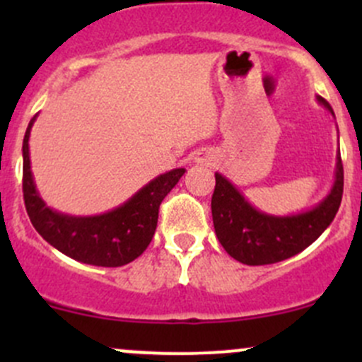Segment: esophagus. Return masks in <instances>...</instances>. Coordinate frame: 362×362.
Here are the masks:
<instances>
[{"label":"esophagus","instance_id":"1","mask_svg":"<svg viewBox=\"0 0 362 362\" xmlns=\"http://www.w3.org/2000/svg\"><path fill=\"white\" fill-rule=\"evenodd\" d=\"M196 160H198L199 164H211V159L210 158H198Z\"/></svg>","mask_w":362,"mask_h":362}]
</instances>
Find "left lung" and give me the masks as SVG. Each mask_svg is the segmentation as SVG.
Listing matches in <instances>:
<instances>
[{"label":"left lung","instance_id":"1","mask_svg":"<svg viewBox=\"0 0 362 362\" xmlns=\"http://www.w3.org/2000/svg\"><path fill=\"white\" fill-rule=\"evenodd\" d=\"M317 101L334 117L322 96ZM343 196V164L337 154L334 182L322 202L291 215H272L257 210L231 180L215 173L211 217L215 235L224 250L249 266L280 262L312 245L333 222Z\"/></svg>","mask_w":362,"mask_h":362}]
</instances>
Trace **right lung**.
<instances>
[{
  "mask_svg": "<svg viewBox=\"0 0 362 362\" xmlns=\"http://www.w3.org/2000/svg\"><path fill=\"white\" fill-rule=\"evenodd\" d=\"M35 117L23 141V191L31 224L54 249L75 261L117 268L134 261L152 242L158 228L159 204L178 184L185 168H175L152 178L127 202L98 215H69L47 206L36 189L29 159V136Z\"/></svg>",
  "mask_w": 362,
  "mask_h": 362,
  "instance_id": "right-lung-1",
  "label": "right lung"
}]
</instances>
